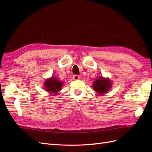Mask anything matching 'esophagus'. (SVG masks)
Listing matches in <instances>:
<instances>
[{
  "label": "esophagus",
  "instance_id": "1",
  "mask_svg": "<svg viewBox=\"0 0 152 152\" xmlns=\"http://www.w3.org/2000/svg\"><path fill=\"white\" fill-rule=\"evenodd\" d=\"M80 78V76L78 75H74L73 76V79L74 80H78Z\"/></svg>",
  "mask_w": 152,
  "mask_h": 152
}]
</instances>
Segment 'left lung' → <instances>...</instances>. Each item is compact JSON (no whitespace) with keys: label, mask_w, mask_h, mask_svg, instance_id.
Instances as JSON below:
<instances>
[{"label":"left lung","mask_w":152,"mask_h":152,"mask_svg":"<svg viewBox=\"0 0 152 152\" xmlns=\"http://www.w3.org/2000/svg\"><path fill=\"white\" fill-rule=\"evenodd\" d=\"M112 82L108 78H104L100 76L96 78L93 83V88L99 94L103 95L106 93L112 87Z\"/></svg>","instance_id":"1"}]
</instances>
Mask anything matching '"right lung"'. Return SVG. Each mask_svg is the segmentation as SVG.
Wrapping results in <instances>:
<instances>
[{
  "mask_svg": "<svg viewBox=\"0 0 152 152\" xmlns=\"http://www.w3.org/2000/svg\"><path fill=\"white\" fill-rule=\"evenodd\" d=\"M63 82L59 81L55 77L48 78L44 82V87L46 91L51 95H56L62 88Z\"/></svg>",
  "mask_w": 152,
  "mask_h": 152,
  "instance_id": "add662e5",
  "label": "right lung"
}]
</instances>
